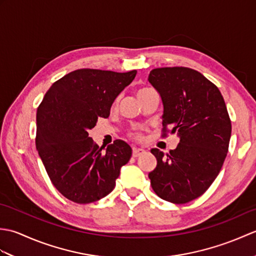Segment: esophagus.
I'll return each instance as SVG.
<instances>
[{"mask_svg": "<svg viewBox=\"0 0 256 256\" xmlns=\"http://www.w3.org/2000/svg\"><path fill=\"white\" fill-rule=\"evenodd\" d=\"M144 153H146V150L144 148H133V157H138L140 155H143Z\"/></svg>", "mask_w": 256, "mask_h": 256, "instance_id": "1", "label": "esophagus"}]
</instances>
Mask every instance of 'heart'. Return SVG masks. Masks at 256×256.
Here are the masks:
<instances>
[{
	"mask_svg": "<svg viewBox=\"0 0 256 256\" xmlns=\"http://www.w3.org/2000/svg\"><path fill=\"white\" fill-rule=\"evenodd\" d=\"M150 90H152L150 88H140V89H138V92H136V96H138H138H140L145 94L146 92H148V91H150Z\"/></svg>",
	"mask_w": 256,
	"mask_h": 256,
	"instance_id": "b5f03b06",
	"label": "heart"
}]
</instances>
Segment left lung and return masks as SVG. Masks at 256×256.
Instances as JSON below:
<instances>
[{
	"mask_svg": "<svg viewBox=\"0 0 256 256\" xmlns=\"http://www.w3.org/2000/svg\"><path fill=\"white\" fill-rule=\"evenodd\" d=\"M150 84L162 102V125L177 133L179 144L157 160L148 174L155 194L172 204L200 197L219 175L229 148L231 121L221 92L204 74L184 67L153 69Z\"/></svg>",
	"mask_w": 256,
	"mask_h": 256,
	"instance_id": "1",
	"label": "left lung"
}]
</instances>
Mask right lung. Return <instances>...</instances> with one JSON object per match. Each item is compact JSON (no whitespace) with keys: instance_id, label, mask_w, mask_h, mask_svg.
Listing matches in <instances>:
<instances>
[{"instance_id":"1","label":"right lung","mask_w":256,"mask_h":256,"mask_svg":"<svg viewBox=\"0 0 256 256\" xmlns=\"http://www.w3.org/2000/svg\"><path fill=\"white\" fill-rule=\"evenodd\" d=\"M135 76L136 70H74L52 84L37 108L36 150L54 186L74 202L108 196L131 158V146L122 140L102 153L89 131L98 118L110 116L114 100Z\"/></svg>"}]
</instances>
